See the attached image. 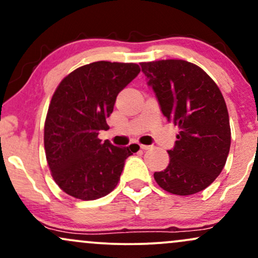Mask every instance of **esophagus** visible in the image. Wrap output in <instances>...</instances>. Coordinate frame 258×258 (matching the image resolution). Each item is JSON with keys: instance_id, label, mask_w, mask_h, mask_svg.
<instances>
[{"instance_id": "34e87169", "label": "esophagus", "mask_w": 258, "mask_h": 258, "mask_svg": "<svg viewBox=\"0 0 258 258\" xmlns=\"http://www.w3.org/2000/svg\"><path fill=\"white\" fill-rule=\"evenodd\" d=\"M139 147H141V149H143V150H147V149H150V146H146V144H139Z\"/></svg>"}]
</instances>
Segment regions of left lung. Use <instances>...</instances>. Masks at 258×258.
<instances>
[{
	"mask_svg": "<svg viewBox=\"0 0 258 258\" xmlns=\"http://www.w3.org/2000/svg\"><path fill=\"white\" fill-rule=\"evenodd\" d=\"M168 122L179 128L170 164L154 173L164 190L191 195L222 172L230 148L229 115L222 92L200 67L182 59L141 63Z\"/></svg>",
	"mask_w": 258,
	"mask_h": 258,
	"instance_id": "1",
	"label": "left lung"
}]
</instances>
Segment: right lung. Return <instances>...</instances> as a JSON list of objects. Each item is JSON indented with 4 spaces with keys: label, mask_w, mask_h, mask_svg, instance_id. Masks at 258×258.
<instances>
[{
    "label": "right lung",
    "mask_w": 258,
    "mask_h": 258,
    "mask_svg": "<svg viewBox=\"0 0 258 258\" xmlns=\"http://www.w3.org/2000/svg\"><path fill=\"white\" fill-rule=\"evenodd\" d=\"M141 72L135 63L94 61L75 69L53 93L44 121V153L59 188L80 200H96L115 189L125 160L135 153L102 143L121 90Z\"/></svg>",
    "instance_id": "right-lung-1"
}]
</instances>
